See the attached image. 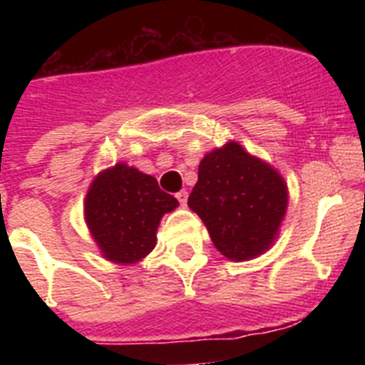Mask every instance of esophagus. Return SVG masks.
Wrapping results in <instances>:
<instances>
[{
  "mask_svg": "<svg viewBox=\"0 0 365 365\" xmlns=\"http://www.w3.org/2000/svg\"><path fill=\"white\" fill-rule=\"evenodd\" d=\"M175 197L179 199V202H180V205H182V206H186V202H188V192H186V190H180V192L177 193Z\"/></svg>",
  "mask_w": 365,
  "mask_h": 365,
  "instance_id": "esophagus-1",
  "label": "esophagus"
}]
</instances>
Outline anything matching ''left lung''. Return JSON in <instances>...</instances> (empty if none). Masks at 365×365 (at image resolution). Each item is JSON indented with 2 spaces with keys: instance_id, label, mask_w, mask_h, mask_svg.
I'll use <instances>...</instances> for the list:
<instances>
[{
  "instance_id": "obj_1",
  "label": "left lung",
  "mask_w": 365,
  "mask_h": 365,
  "mask_svg": "<svg viewBox=\"0 0 365 365\" xmlns=\"http://www.w3.org/2000/svg\"><path fill=\"white\" fill-rule=\"evenodd\" d=\"M287 205L289 188L282 173L237 140L202 157L188 197L214 247L232 261L254 259L272 247Z\"/></svg>"
}]
</instances>
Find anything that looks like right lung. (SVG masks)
Here are the masks:
<instances>
[{"instance_id":"add662e5","label":"right lung","mask_w":365,"mask_h":365,"mask_svg":"<svg viewBox=\"0 0 365 365\" xmlns=\"http://www.w3.org/2000/svg\"><path fill=\"white\" fill-rule=\"evenodd\" d=\"M179 206L157 179L135 166L117 163L93 179L83 201V219L102 257L133 265L157 245L164 214Z\"/></svg>"}]
</instances>
